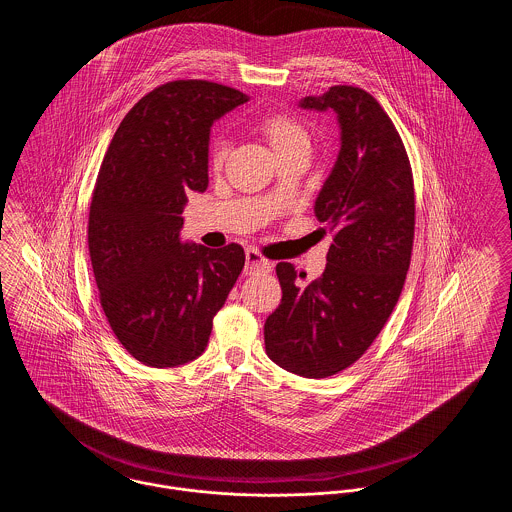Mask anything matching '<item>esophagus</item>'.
<instances>
[{"label":"esophagus","instance_id":"esophagus-1","mask_svg":"<svg viewBox=\"0 0 512 512\" xmlns=\"http://www.w3.org/2000/svg\"><path fill=\"white\" fill-rule=\"evenodd\" d=\"M273 271V263L265 259L257 249H247L245 251V275H265Z\"/></svg>","mask_w":512,"mask_h":512}]
</instances>
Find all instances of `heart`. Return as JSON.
Listing matches in <instances>:
<instances>
[{"label": "heart", "instance_id": "heart-1", "mask_svg": "<svg viewBox=\"0 0 512 512\" xmlns=\"http://www.w3.org/2000/svg\"><path fill=\"white\" fill-rule=\"evenodd\" d=\"M257 130L269 142L276 158L282 159L292 154H310L312 136L308 128L298 118L284 113H269L257 120ZM230 156V142L226 138H214L210 144L208 161L212 169H222Z\"/></svg>", "mask_w": 512, "mask_h": 512}]
</instances>
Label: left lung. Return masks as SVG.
<instances>
[{
  "label": "left lung",
  "instance_id": "1",
  "mask_svg": "<svg viewBox=\"0 0 512 512\" xmlns=\"http://www.w3.org/2000/svg\"><path fill=\"white\" fill-rule=\"evenodd\" d=\"M300 107L333 109L341 124L339 158L315 200L333 243L312 282L292 263L276 265L282 300L265 321V349L288 372L327 378L366 353L394 312L411 263L415 189L403 140L368 91L333 85Z\"/></svg>",
  "mask_w": 512,
  "mask_h": 512
}]
</instances>
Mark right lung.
I'll use <instances>...</instances> for the list:
<instances>
[{
    "instance_id": "1",
    "label": "right lung",
    "mask_w": 512,
    "mask_h": 512,
    "mask_svg": "<svg viewBox=\"0 0 512 512\" xmlns=\"http://www.w3.org/2000/svg\"><path fill=\"white\" fill-rule=\"evenodd\" d=\"M245 101L222 83L167 81L122 118L101 163L87 226L91 267L113 333L146 366L204 353L245 265L237 243L208 249L179 239L187 195L208 187L210 126Z\"/></svg>"
}]
</instances>
